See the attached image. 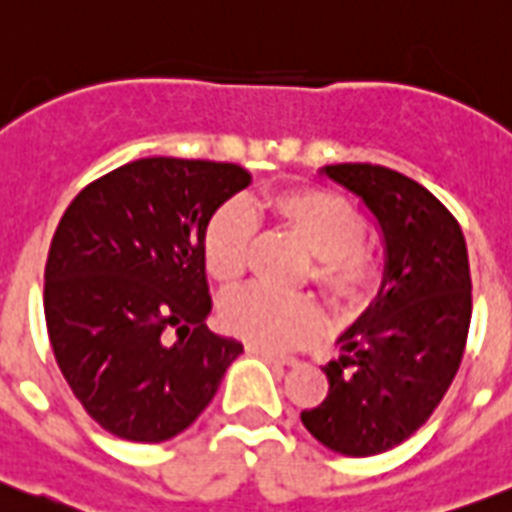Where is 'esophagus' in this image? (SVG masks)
Masks as SVG:
<instances>
[{"mask_svg":"<svg viewBox=\"0 0 512 512\" xmlns=\"http://www.w3.org/2000/svg\"><path fill=\"white\" fill-rule=\"evenodd\" d=\"M249 353L252 356H260L265 358V361H271V364H281V366H295L297 358L292 356H279V353H273V350H265V348H255V345H249Z\"/></svg>","mask_w":512,"mask_h":512,"instance_id":"34e87169","label":"esophagus"}]
</instances>
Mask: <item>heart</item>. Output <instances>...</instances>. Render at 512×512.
Wrapping results in <instances>:
<instances>
[{
	"label": "heart",
	"instance_id": "obj_1",
	"mask_svg": "<svg viewBox=\"0 0 512 512\" xmlns=\"http://www.w3.org/2000/svg\"><path fill=\"white\" fill-rule=\"evenodd\" d=\"M265 212L313 257L311 276L337 316H356L372 303L382 263L364 244L366 223L348 199L324 188H295L265 199ZM252 247V220L241 204H225L201 236V257L217 287L233 289L244 279ZM225 332L265 350H289L316 340L324 329L311 297H276L249 289L225 300Z\"/></svg>",
	"mask_w": 512,
	"mask_h": 512
}]
</instances>
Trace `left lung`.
Listing matches in <instances>:
<instances>
[{
  "label": "left lung",
  "mask_w": 512,
  "mask_h": 512,
  "mask_svg": "<svg viewBox=\"0 0 512 512\" xmlns=\"http://www.w3.org/2000/svg\"><path fill=\"white\" fill-rule=\"evenodd\" d=\"M319 175L353 193L380 228V292L324 366L329 393L300 420L319 444L372 457L428 422L460 369L470 329V265L460 225L420 183L377 164Z\"/></svg>",
  "instance_id": "1"
}]
</instances>
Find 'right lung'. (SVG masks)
Wrapping results in <instances>:
<instances>
[{"label": "right lung", "instance_id": "1", "mask_svg": "<svg viewBox=\"0 0 512 512\" xmlns=\"http://www.w3.org/2000/svg\"><path fill=\"white\" fill-rule=\"evenodd\" d=\"M252 175L151 156L76 196L52 236L44 319L68 388L100 428L138 444L183 433L244 353L209 332L201 236Z\"/></svg>", "mask_w": 512, "mask_h": 512}]
</instances>
